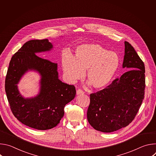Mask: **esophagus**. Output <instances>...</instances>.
Wrapping results in <instances>:
<instances>
[{
    "instance_id": "obj_1",
    "label": "esophagus",
    "mask_w": 156,
    "mask_h": 156,
    "mask_svg": "<svg viewBox=\"0 0 156 156\" xmlns=\"http://www.w3.org/2000/svg\"><path fill=\"white\" fill-rule=\"evenodd\" d=\"M84 94V92L80 90V89H78V90H76V94L77 95H79V94Z\"/></svg>"
}]
</instances>
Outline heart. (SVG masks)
Returning <instances> with one entry per match:
<instances>
[{
    "instance_id": "obj_1",
    "label": "heart",
    "mask_w": 156,
    "mask_h": 156,
    "mask_svg": "<svg viewBox=\"0 0 156 156\" xmlns=\"http://www.w3.org/2000/svg\"><path fill=\"white\" fill-rule=\"evenodd\" d=\"M62 67L68 83L73 84L81 79L86 72L87 80L93 87L101 90L114 78L120 65L117 53L108 51L98 44L78 46L72 57L65 53L62 57Z\"/></svg>"
}]
</instances>
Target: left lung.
I'll return each mask as SVG.
<instances>
[{
	"mask_svg": "<svg viewBox=\"0 0 156 156\" xmlns=\"http://www.w3.org/2000/svg\"><path fill=\"white\" fill-rule=\"evenodd\" d=\"M122 66L128 71L102 90L90 94L87 119L98 131L110 133L128 126L144 98V64L126 41Z\"/></svg>",
	"mask_w": 156,
	"mask_h": 156,
	"instance_id": "obj_1",
	"label": "left lung"
}]
</instances>
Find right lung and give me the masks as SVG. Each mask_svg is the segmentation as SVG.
I'll use <instances>...</instances> for the list:
<instances>
[{
  "mask_svg": "<svg viewBox=\"0 0 156 156\" xmlns=\"http://www.w3.org/2000/svg\"><path fill=\"white\" fill-rule=\"evenodd\" d=\"M52 48L47 39L27 42L12 56L5 81L7 99L14 116L23 124L39 130L56 126L64 115L65 105L76 95L73 85L58 79L57 64L36 54L49 51ZM33 69L41 75L40 91L34 98H24L17 84L26 72Z\"/></svg>",
  "mask_w": 156,
  "mask_h": 156,
  "instance_id": "1",
  "label": "right lung"
}]
</instances>
